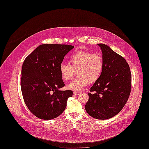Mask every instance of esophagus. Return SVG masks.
I'll return each mask as SVG.
<instances>
[{"instance_id":"34e87169","label":"esophagus","mask_w":149,"mask_h":149,"mask_svg":"<svg viewBox=\"0 0 149 149\" xmlns=\"http://www.w3.org/2000/svg\"><path fill=\"white\" fill-rule=\"evenodd\" d=\"M73 93L74 95H79L80 94V92H78V91H74Z\"/></svg>"}]
</instances>
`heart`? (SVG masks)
Returning <instances> with one entry per match:
<instances>
[{
    "label": "heart",
    "instance_id": "b5f03b06",
    "mask_svg": "<svg viewBox=\"0 0 149 149\" xmlns=\"http://www.w3.org/2000/svg\"><path fill=\"white\" fill-rule=\"evenodd\" d=\"M69 61L70 65L64 64L60 65V76L63 80H69L77 71L78 76L67 85L69 89L75 91L81 90L90 82L97 81L103 69L102 56L89 51H79L70 56Z\"/></svg>",
    "mask_w": 149,
    "mask_h": 149
}]
</instances>
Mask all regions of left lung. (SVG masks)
Here are the masks:
<instances>
[{"label":"left lung","mask_w":149,"mask_h":149,"mask_svg":"<svg viewBox=\"0 0 149 149\" xmlns=\"http://www.w3.org/2000/svg\"><path fill=\"white\" fill-rule=\"evenodd\" d=\"M98 45L103 54V69L88 93L85 108L93 118L106 120L118 113L126 103L131 91V73L123 57L106 45Z\"/></svg>","instance_id":"1"}]
</instances>
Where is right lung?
Wrapping results in <instances>:
<instances>
[{
	"label": "right lung",
	"mask_w": 149,
	"mask_h": 149,
	"mask_svg": "<svg viewBox=\"0 0 149 149\" xmlns=\"http://www.w3.org/2000/svg\"><path fill=\"white\" fill-rule=\"evenodd\" d=\"M74 47L69 45H41L23 63V98L31 112L40 119L49 120L60 116L72 95L71 90L58 89L65 86L60 66L64 56Z\"/></svg>",
	"instance_id": "obj_1"
}]
</instances>
